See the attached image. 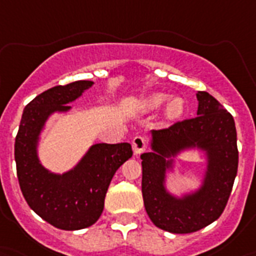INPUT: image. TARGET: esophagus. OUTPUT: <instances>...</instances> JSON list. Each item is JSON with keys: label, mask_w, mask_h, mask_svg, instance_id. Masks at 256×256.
Listing matches in <instances>:
<instances>
[{"label": "esophagus", "mask_w": 256, "mask_h": 256, "mask_svg": "<svg viewBox=\"0 0 256 256\" xmlns=\"http://www.w3.org/2000/svg\"><path fill=\"white\" fill-rule=\"evenodd\" d=\"M146 148V140L143 136H135L132 139V150L135 154H140Z\"/></svg>", "instance_id": "esophagus-1"}]
</instances>
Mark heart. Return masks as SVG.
<instances>
[{
	"mask_svg": "<svg viewBox=\"0 0 256 256\" xmlns=\"http://www.w3.org/2000/svg\"><path fill=\"white\" fill-rule=\"evenodd\" d=\"M168 98H170V95L166 94V92H153V94L148 95L142 100L140 108L144 112H153V110H160ZM184 110H186V106H184V100L182 98H171L165 108L166 120L168 121H175L183 114Z\"/></svg>",
	"mask_w": 256,
	"mask_h": 256,
	"instance_id": "b5f03b06",
	"label": "heart"
}]
</instances>
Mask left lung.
<instances>
[{
	"instance_id": "left-lung-1",
	"label": "left lung",
	"mask_w": 256,
	"mask_h": 256,
	"mask_svg": "<svg viewBox=\"0 0 256 256\" xmlns=\"http://www.w3.org/2000/svg\"><path fill=\"white\" fill-rule=\"evenodd\" d=\"M197 117L168 128L150 131V152L140 156L144 208L156 226L170 233H192L220 216L238 168L237 132L232 114L206 91L197 94ZM204 152L206 168L202 186L180 198L166 188V174L182 152Z\"/></svg>"
}]
</instances>
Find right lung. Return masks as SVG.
I'll use <instances>...</instances> for the list:
<instances>
[{
  "label": "right lung",
  "mask_w": 256,
  "mask_h": 256,
  "mask_svg": "<svg viewBox=\"0 0 256 256\" xmlns=\"http://www.w3.org/2000/svg\"><path fill=\"white\" fill-rule=\"evenodd\" d=\"M92 81L55 86L24 108L15 138V162L22 193L36 214L64 230H84L100 218L113 175L132 156L128 143L91 146L77 165L56 174L42 165L38 144L46 122L54 113H66Z\"/></svg>",
  "instance_id": "right-lung-1"
}]
</instances>
